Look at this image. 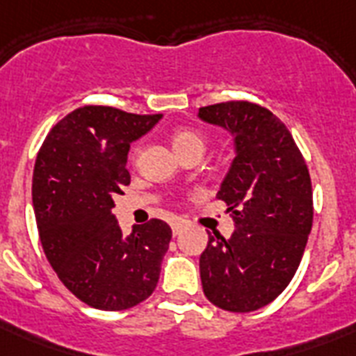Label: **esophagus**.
Segmentation results:
<instances>
[{
    "mask_svg": "<svg viewBox=\"0 0 356 356\" xmlns=\"http://www.w3.org/2000/svg\"><path fill=\"white\" fill-rule=\"evenodd\" d=\"M172 233H173V236H179V234L183 233V223L181 222L172 223Z\"/></svg>",
    "mask_w": 356,
    "mask_h": 356,
    "instance_id": "34e87169",
    "label": "esophagus"
}]
</instances>
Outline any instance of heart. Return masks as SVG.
<instances>
[{
	"label": "heart",
	"instance_id": "heart-1",
	"mask_svg": "<svg viewBox=\"0 0 356 356\" xmlns=\"http://www.w3.org/2000/svg\"><path fill=\"white\" fill-rule=\"evenodd\" d=\"M173 147L177 151V155L192 149L205 151V140H203L201 134L194 133V131H177L173 134Z\"/></svg>",
	"mask_w": 356,
	"mask_h": 356
}]
</instances>
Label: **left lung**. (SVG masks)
<instances>
[{"mask_svg":"<svg viewBox=\"0 0 356 356\" xmlns=\"http://www.w3.org/2000/svg\"><path fill=\"white\" fill-rule=\"evenodd\" d=\"M201 122L231 133L234 161L218 200L229 205L234 233H209L200 273L207 299L229 312H253L288 286L312 229V184L286 125L249 102L201 107Z\"/></svg>","mask_w":356,"mask_h":356,"instance_id":"1","label":"left lung"}]
</instances>
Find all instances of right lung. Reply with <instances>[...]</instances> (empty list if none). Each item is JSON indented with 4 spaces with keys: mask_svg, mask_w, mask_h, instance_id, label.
I'll return each mask as SVG.
<instances>
[{
    "mask_svg": "<svg viewBox=\"0 0 356 356\" xmlns=\"http://www.w3.org/2000/svg\"><path fill=\"white\" fill-rule=\"evenodd\" d=\"M161 118L75 108L49 131L36 156L33 207L44 253L64 286L94 309H131L159 282L172 229L151 220L123 234L113 197L131 183V144Z\"/></svg>",
    "mask_w": 356,
    "mask_h": 356,
    "instance_id": "1",
    "label": "right lung"
}]
</instances>
